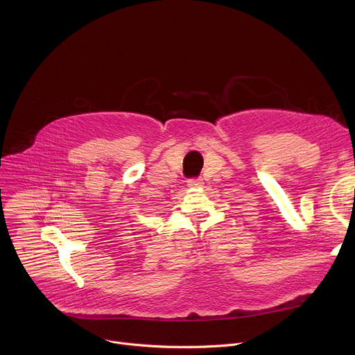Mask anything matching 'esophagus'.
I'll use <instances>...</instances> for the list:
<instances>
[{"label":"esophagus","mask_w":355,"mask_h":355,"mask_svg":"<svg viewBox=\"0 0 355 355\" xmlns=\"http://www.w3.org/2000/svg\"><path fill=\"white\" fill-rule=\"evenodd\" d=\"M202 185H204V180L202 178H193V180L188 181L189 188H200Z\"/></svg>","instance_id":"esophagus-1"}]
</instances>
